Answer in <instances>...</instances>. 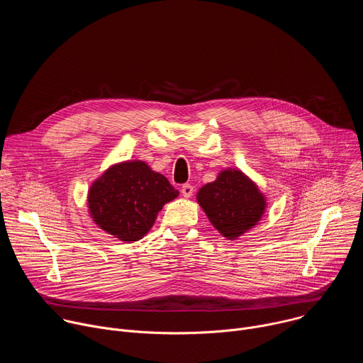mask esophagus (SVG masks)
<instances>
[{
	"label": "esophagus",
	"instance_id": "34e87169",
	"mask_svg": "<svg viewBox=\"0 0 363 363\" xmlns=\"http://www.w3.org/2000/svg\"><path fill=\"white\" fill-rule=\"evenodd\" d=\"M181 192H182V195H184L185 198H189V196L194 194V186H192L191 184H184V185L181 186Z\"/></svg>",
	"mask_w": 363,
	"mask_h": 363
}]
</instances>
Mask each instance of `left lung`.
<instances>
[{"instance_id":"1","label":"left lung","mask_w":363,"mask_h":363,"mask_svg":"<svg viewBox=\"0 0 363 363\" xmlns=\"http://www.w3.org/2000/svg\"><path fill=\"white\" fill-rule=\"evenodd\" d=\"M196 199L211 224L227 238H237L260 221L266 201L242 172L223 171L217 181L203 185Z\"/></svg>"}]
</instances>
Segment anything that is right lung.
Returning a JSON list of instances; mask_svg holds the SVG:
<instances>
[{"instance_id":"right-lung-1","label":"right lung","mask_w":363,"mask_h":363,"mask_svg":"<svg viewBox=\"0 0 363 363\" xmlns=\"http://www.w3.org/2000/svg\"><path fill=\"white\" fill-rule=\"evenodd\" d=\"M177 196L178 189L164 175L133 161L112 167L91 185L89 208L101 230L122 241H138Z\"/></svg>"}]
</instances>
